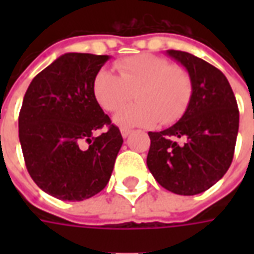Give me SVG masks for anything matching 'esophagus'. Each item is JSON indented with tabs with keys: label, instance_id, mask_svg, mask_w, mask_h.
I'll use <instances>...</instances> for the list:
<instances>
[{
	"label": "esophagus",
	"instance_id": "1",
	"mask_svg": "<svg viewBox=\"0 0 254 254\" xmlns=\"http://www.w3.org/2000/svg\"><path fill=\"white\" fill-rule=\"evenodd\" d=\"M130 133H132V130H130V129H127V127H122L121 129V134L124 138H127V136L130 134Z\"/></svg>",
	"mask_w": 254,
	"mask_h": 254
}]
</instances>
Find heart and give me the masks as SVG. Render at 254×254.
I'll list each match as a JSON object with an SVG mask.
<instances>
[{
	"label": "heart",
	"instance_id": "1",
	"mask_svg": "<svg viewBox=\"0 0 254 254\" xmlns=\"http://www.w3.org/2000/svg\"><path fill=\"white\" fill-rule=\"evenodd\" d=\"M118 74L100 69L92 80V95L106 111L119 110L132 97L136 104L118 111L117 125L152 127L170 125L187 111L193 92L190 73L180 65H170L163 57L143 53L114 64Z\"/></svg>",
	"mask_w": 254,
	"mask_h": 254
}]
</instances>
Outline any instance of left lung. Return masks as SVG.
<instances>
[{"label": "left lung", "mask_w": 254, "mask_h": 254, "mask_svg": "<svg viewBox=\"0 0 254 254\" xmlns=\"http://www.w3.org/2000/svg\"><path fill=\"white\" fill-rule=\"evenodd\" d=\"M190 73L193 92L181 120L162 132H149L147 166L167 190L193 196L215 185L234 156L240 111L223 73L207 61L180 50H167ZM184 138L186 143H176Z\"/></svg>", "instance_id": "1"}]
</instances>
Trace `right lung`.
<instances>
[{
    "instance_id": "1",
    "label": "right lung",
    "mask_w": 254,
    "mask_h": 254,
    "mask_svg": "<svg viewBox=\"0 0 254 254\" xmlns=\"http://www.w3.org/2000/svg\"><path fill=\"white\" fill-rule=\"evenodd\" d=\"M109 58L66 53L38 73L24 95L19 138L27 170L60 200L81 201L103 190L124 143L92 95V80ZM103 126L109 130L95 136Z\"/></svg>"
}]
</instances>
